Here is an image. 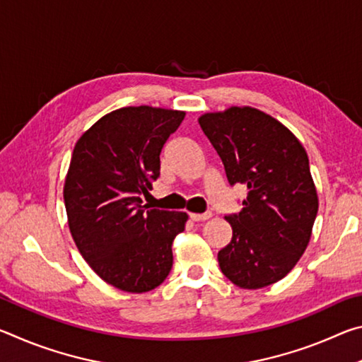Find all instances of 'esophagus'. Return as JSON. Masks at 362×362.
Returning <instances> with one entry per match:
<instances>
[{
    "label": "esophagus",
    "instance_id": "1",
    "mask_svg": "<svg viewBox=\"0 0 362 362\" xmlns=\"http://www.w3.org/2000/svg\"><path fill=\"white\" fill-rule=\"evenodd\" d=\"M212 217V212H204V214H189V218L194 220V222H203V220H209Z\"/></svg>",
    "mask_w": 362,
    "mask_h": 362
}]
</instances>
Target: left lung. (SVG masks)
<instances>
[{
    "instance_id": "left-lung-1",
    "label": "left lung",
    "mask_w": 362,
    "mask_h": 362,
    "mask_svg": "<svg viewBox=\"0 0 362 362\" xmlns=\"http://www.w3.org/2000/svg\"><path fill=\"white\" fill-rule=\"evenodd\" d=\"M199 126L230 185L247 187L241 212L225 216L233 236L218 250L220 269L243 289L276 283L305 252L317 214L308 155L286 126L250 107L206 113Z\"/></svg>"
}]
</instances>
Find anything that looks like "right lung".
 <instances>
[{"instance_id": "right-lung-1", "label": "right lung", "mask_w": 362, "mask_h": 362, "mask_svg": "<svg viewBox=\"0 0 362 362\" xmlns=\"http://www.w3.org/2000/svg\"><path fill=\"white\" fill-rule=\"evenodd\" d=\"M183 112L124 107L100 118L75 145L64 199L69 226L89 267L116 289H155L173 268L185 212L142 203L159 177V155Z\"/></svg>"}]
</instances>
